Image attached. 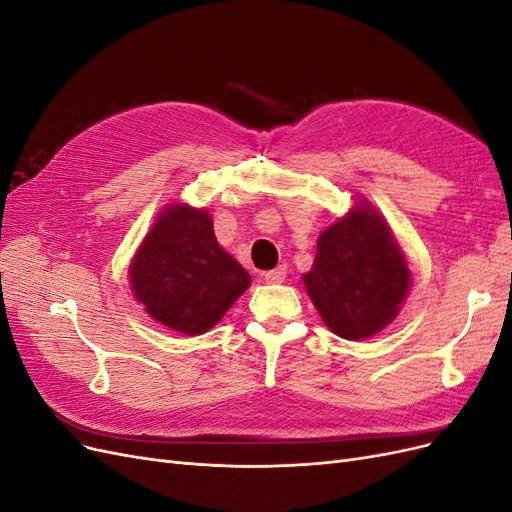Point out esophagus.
Masks as SVG:
<instances>
[{"mask_svg":"<svg viewBox=\"0 0 512 512\" xmlns=\"http://www.w3.org/2000/svg\"><path fill=\"white\" fill-rule=\"evenodd\" d=\"M265 280L269 284H282L286 280V267H277L273 271H267L265 273Z\"/></svg>","mask_w":512,"mask_h":512,"instance_id":"1","label":"esophagus"}]
</instances>
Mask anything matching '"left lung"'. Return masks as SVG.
<instances>
[{
    "label": "left lung",
    "instance_id": "8db88e82",
    "mask_svg": "<svg viewBox=\"0 0 512 512\" xmlns=\"http://www.w3.org/2000/svg\"><path fill=\"white\" fill-rule=\"evenodd\" d=\"M303 284L324 324L335 335L359 342L397 318L412 273L391 226L361 196L356 207L320 232Z\"/></svg>",
    "mask_w": 512,
    "mask_h": 512
}]
</instances>
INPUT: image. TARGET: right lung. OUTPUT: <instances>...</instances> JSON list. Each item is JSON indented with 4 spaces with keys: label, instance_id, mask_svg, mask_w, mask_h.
I'll use <instances>...</instances> for the list:
<instances>
[{
    "label": "right lung",
    "instance_id": "obj_1",
    "mask_svg": "<svg viewBox=\"0 0 512 512\" xmlns=\"http://www.w3.org/2000/svg\"><path fill=\"white\" fill-rule=\"evenodd\" d=\"M130 288L170 331L203 335L218 324L252 277L215 239L207 209L170 203L130 262Z\"/></svg>",
    "mask_w": 512,
    "mask_h": 512
}]
</instances>
